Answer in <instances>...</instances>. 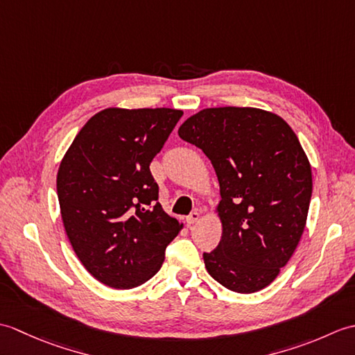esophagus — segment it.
<instances>
[{
	"label": "esophagus",
	"instance_id": "1",
	"mask_svg": "<svg viewBox=\"0 0 355 355\" xmlns=\"http://www.w3.org/2000/svg\"><path fill=\"white\" fill-rule=\"evenodd\" d=\"M198 220H200V214H198V212H192L189 216L186 218V223H187V225H189V227H191V225H193Z\"/></svg>",
	"mask_w": 355,
	"mask_h": 355
}]
</instances>
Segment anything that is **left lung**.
<instances>
[{"label":"left lung","mask_w":355,"mask_h":355,"mask_svg":"<svg viewBox=\"0 0 355 355\" xmlns=\"http://www.w3.org/2000/svg\"><path fill=\"white\" fill-rule=\"evenodd\" d=\"M200 148L220 183V244L202 253L209 275L225 288L254 293L275 281L302 236L313 180L288 123L256 108H207L180 126Z\"/></svg>","instance_id":"left-lung-1"}]
</instances>
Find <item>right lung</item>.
Listing matches in <instances>:
<instances>
[{
  "label": "right lung",
  "mask_w": 355,
  "mask_h": 355,
  "mask_svg": "<svg viewBox=\"0 0 355 355\" xmlns=\"http://www.w3.org/2000/svg\"><path fill=\"white\" fill-rule=\"evenodd\" d=\"M183 111L108 108L88 120L59 166L64 227L84 267L112 288L141 285L162 268L183 227L164 214L149 164Z\"/></svg>",
  "instance_id": "obj_1"
}]
</instances>
